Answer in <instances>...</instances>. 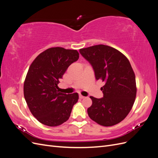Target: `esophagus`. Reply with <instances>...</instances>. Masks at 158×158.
Segmentation results:
<instances>
[{
    "instance_id": "esophagus-1",
    "label": "esophagus",
    "mask_w": 158,
    "mask_h": 158,
    "mask_svg": "<svg viewBox=\"0 0 158 158\" xmlns=\"http://www.w3.org/2000/svg\"><path fill=\"white\" fill-rule=\"evenodd\" d=\"M85 97L84 96H83V95H79V98L80 99H84Z\"/></svg>"
}]
</instances>
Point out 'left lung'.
<instances>
[{
	"label": "left lung",
	"instance_id": "obj_1",
	"mask_svg": "<svg viewBox=\"0 0 158 158\" xmlns=\"http://www.w3.org/2000/svg\"><path fill=\"white\" fill-rule=\"evenodd\" d=\"M94 69L95 79L102 80V98L91 96L88 109L91 119L100 125L110 127L122 121L135 103L136 95L135 74L130 62L120 51L105 45L79 50Z\"/></svg>",
	"mask_w": 158,
	"mask_h": 158
}]
</instances>
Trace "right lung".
<instances>
[{"label":"right lung","mask_w":158,"mask_h":158,"mask_svg":"<svg viewBox=\"0 0 158 158\" xmlns=\"http://www.w3.org/2000/svg\"><path fill=\"white\" fill-rule=\"evenodd\" d=\"M76 50L52 47L42 52L30 65L23 84L24 98L31 113L45 125L59 126L70 117L78 93L59 92V80L74 62Z\"/></svg>","instance_id":"obj_1"}]
</instances>
